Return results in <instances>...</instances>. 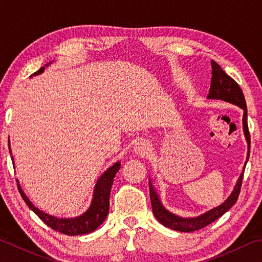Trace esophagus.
<instances>
[{"instance_id": "1", "label": "esophagus", "mask_w": 262, "mask_h": 262, "mask_svg": "<svg viewBox=\"0 0 262 262\" xmlns=\"http://www.w3.org/2000/svg\"><path fill=\"white\" fill-rule=\"evenodd\" d=\"M134 151L136 155H140V156H145L149 152V145L147 142H139V143H136Z\"/></svg>"}]
</instances>
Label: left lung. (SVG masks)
<instances>
[{
	"label": "left lung",
	"instance_id": "left-lung-1",
	"mask_svg": "<svg viewBox=\"0 0 262 262\" xmlns=\"http://www.w3.org/2000/svg\"><path fill=\"white\" fill-rule=\"evenodd\" d=\"M211 68H212L211 84H210L209 94H208L207 98L221 99V100L228 101V103L237 105L244 110L243 129H244V134H245L247 145H248L247 158H246L245 165H244V170H245L247 159L250 157V145H251L250 132H248V126H247V107L245 103V97H244L242 89L238 85L237 82L230 77L229 75L225 73L214 60H211ZM244 170L241 173V176H239V179L237 181L236 186H234L232 193L230 194V196L223 203H222L221 206L216 207L214 209L207 211L200 216L189 217V219L177 216L168 210H166L165 208L163 207L161 199H159L156 189L154 188L151 180H150L149 181L150 201H151V207H152L155 217H156V219L161 222L163 225H165L166 228H170L172 230H176V231H180V232H192L207 227L208 224H210L217 219H220L222 215L225 214V212H227L230 208L236 203L238 195L241 193Z\"/></svg>",
	"mask_w": 262,
	"mask_h": 262
}]
</instances>
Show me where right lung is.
<instances>
[{"label":"right lung","instance_id":"add662e5","mask_svg":"<svg viewBox=\"0 0 262 262\" xmlns=\"http://www.w3.org/2000/svg\"><path fill=\"white\" fill-rule=\"evenodd\" d=\"M48 64L50 63H47L46 66ZM43 70H45V67H41L38 72H35L32 75L33 76L40 75ZM120 162H117L101 174L100 178L97 180L94 190V198H92V202L90 207H89V209L83 215L74 217V219H57L55 216H51L46 214V212L39 210L37 207L32 205V202L29 200L28 196L23 192V189L20 188L18 180H17V186H18L19 193L26 205L29 206L31 210L34 211L39 216V219L43 223L47 224L53 230H55V231H59L61 233L68 234V236H79V234H85L95 231L105 221L106 217H107L110 209L111 188H112L115 174L120 170Z\"/></svg>","mask_w":262,"mask_h":262}]
</instances>
